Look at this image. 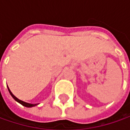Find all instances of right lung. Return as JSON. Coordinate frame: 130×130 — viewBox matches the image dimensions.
I'll return each instance as SVG.
<instances>
[{"instance_id": "1", "label": "right lung", "mask_w": 130, "mask_h": 130, "mask_svg": "<svg viewBox=\"0 0 130 130\" xmlns=\"http://www.w3.org/2000/svg\"><path fill=\"white\" fill-rule=\"evenodd\" d=\"M8 91L10 92V94H11V95L12 96L13 98L16 101H17L18 103H19L20 104H22V106H25V107H33V106H37L38 104H31V103H26V102H24L22 101H21V100H19V99H18L16 97V96H14L13 95V93L11 92V90H9V88L8 87Z\"/></svg>"}]
</instances>
